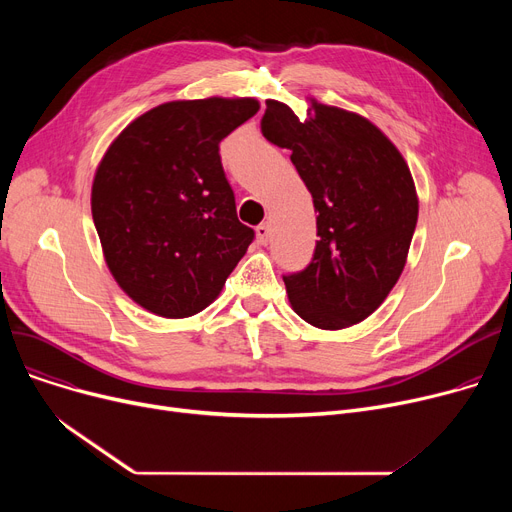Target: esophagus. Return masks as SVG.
Returning a JSON list of instances; mask_svg holds the SVG:
<instances>
[{
	"label": "esophagus",
	"mask_w": 512,
	"mask_h": 512,
	"mask_svg": "<svg viewBox=\"0 0 512 512\" xmlns=\"http://www.w3.org/2000/svg\"><path fill=\"white\" fill-rule=\"evenodd\" d=\"M255 232H257V240L261 242V245H267V242H270V234H272L270 224H259L255 228Z\"/></svg>",
	"instance_id": "1"
}]
</instances>
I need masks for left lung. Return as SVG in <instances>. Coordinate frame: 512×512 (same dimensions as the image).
<instances>
[{
  "label": "left lung",
  "instance_id": "left-lung-1",
  "mask_svg": "<svg viewBox=\"0 0 512 512\" xmlns=\"http://www.w3.org/2000/svg\"><path fill=\"white\" fill-rule=\"evenodd\" d=\"M313 103L301 122L288 105L265 101L263 137L292 151L317 211L315 251L284 274L292 309L307 324L340 330L378 309L407 263L417 193L407 161L369 120Z\"/></svg>",
  "mask_w": 512,
  "mask_h": 512
}]
</instances>
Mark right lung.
<instances>
[{
	"instance_id": "obj_1",
	"label": "right lung",
	"mask_w": 512,
	"mask_h": 512,
	"mask_svg": "<svg viewBox=\"0 0 512 512\" xmlns=\"http://www.w3.org/2000/svg\"><path fill=\"white\" fill-rule=\"evenodd\" d=\"M259 112L255 99L157 105L103 155L91 211L112 276L161 317H188L218 297L247 253L220 143Z\"/></svg>"
}]
</instances>
